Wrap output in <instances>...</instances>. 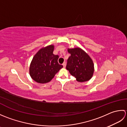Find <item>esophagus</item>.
I'll return each mask as SVG.
<instances>
[{"label": "esophagus", "instance_id": "obj_1", "mask_svg": "<svg viewBox=\"0 0 127 127\" xmlns=\"http://www.w3.org/2000/svg\"><path fill=\"white\" fill-rule=\"evenodd\" d=\"M63 66L64 68H65V66H66V63H65V62H64V63H63Z\"/></svg>", "mask_w": 127, "mask_h": 127}]
</instances>
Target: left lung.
I'll use <instances>...</instances> for the list:
<instances>
[{
	"label": "left lung",
	"mask_w": 127,
	"mask_h": 127,
	"mask_svg": "<svg viewBox=\"0 0 127 127\" xmlns=\"http://www.w3.org/2000/svg\"><path fill=\"white\" fill-rule=\"evenodd\" d=\"M70 56L66 66L70 74L76 78L78 82H83L92 77L94 66L93 60L84 50L80 47L68 48Z\"/></svg>",
	"instance_id": "obj_1"
}]
</instances>
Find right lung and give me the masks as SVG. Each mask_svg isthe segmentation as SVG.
Here are the masks:
<instances>
[{
	"label": "right lung",
	"instance_id": "add662e5",
	"mask_svg": "<svg viewBox=\"0 0 127 127\" xmlns=\"http://www.w3.org/2000/svg\"><path fill=\"white\" fill-rule=\"evenodd\" d=\"M55 46L50 45L37 51L32 59L29 66V74L32 79L39 83L49 82L63 68L58 63L59 56L53 53Z\"/></svg>",
	"mask_w": 127,
	"mask_h": 127
}]
</instances>
